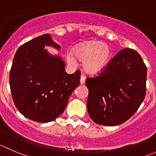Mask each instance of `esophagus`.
Wrapping results in <instances>:
<instances>
[{
  "mask_svg": "<svg viewBox=\"0 0 156 156\" xmlns=\"http://www.w3.org/2000/svg\"><path fill=\"white\" fill-rule=\"evenodd\" d=\"M84 82H85V75H81V80H80V83H81V84H84Z\"/></svg>",
  "mask_w": 156,
  "mask_h": 156,
  "instance_id": "esophagus-1",
  "label": "esophagus"
}]
</instances>
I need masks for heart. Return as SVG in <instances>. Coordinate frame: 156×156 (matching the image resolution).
I'll list each match as a JSON object with an SVG mask.
<instances>
[{
  "mask_svg": "<svg viewBox=\"0 0 156 156\" xmlns=\"http://www.w3.org/2000/svg\"><path fill=\"white\" fill-rule=\"evenodd\" d=\"M75 55L83 62L84 72L90 75H98L106 69L110 60L111 52L107 45L101 42H87L78 45L74 50ZM68 61L75 62L73 55H68Z\"/></svg>",
  "mask_w": 156,
  "mask_h": 156,
  "instance_id": "1",
  "label": "heart"
}]
</instances>
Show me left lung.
<instances>
[{"label":"left lung","mask_w":156,"mask_h":156,"mask_svg":"<svg viewBox=\"0 0 156 156\" xmlns=\"http://www.w3.org/2000/svg\"><path fill=\"white\" fill-rule=\"evenodd\" d=\"M147 68L140 54L126 48L104 71L87 78V110L94 123L116 126L129 120L144 101Z\"/></svg>","instance_id":"1"}]
</instances>
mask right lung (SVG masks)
Listing matches in <instances>:
<instances>
[{
  "instance_id": "1",
  "label": "right lung",
  "mask_w": 156,
  "mask_h": 156,
  "mask_svg": "<svg viewBox=\"0 0 156 156\" xmlns=\"http://www.w3.org/2000/svg\"><path fill=\"white\" fill-rule=\"evenodd\" d=\"M45 46L61 48L48 33L38 36L20 46L10 72L15 106L24 116L39 123L52 121L64 112L81 77L80 70L66 73L61 57L51 56Z\"/></svg>"
}]
</instances>
